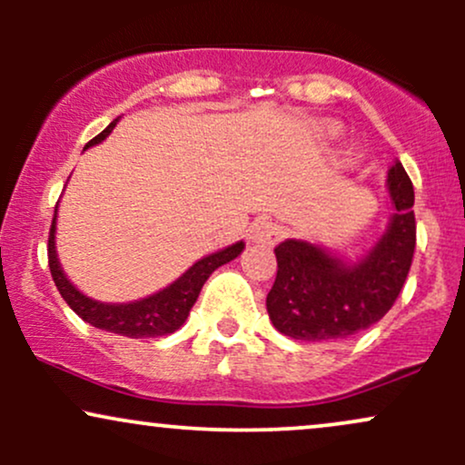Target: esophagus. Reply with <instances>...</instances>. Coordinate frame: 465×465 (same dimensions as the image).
I'll return each mask as SVG.
<instances>
[{"mask_svg":"<svg viewBox=\"0 0 465 465\" xmlns=\"http://www.w3.org/2000/svg\"><path fill=\"white\" fill-rule=\"evenodd\" d=\"M282 238V229L277 223H271L269 218H258L249 227V240L255 244H275Z\"/></svg>","mask_w":465,"mask_h":465,"instance_id":"34e87169","label":"esophagus"}]
</instances>
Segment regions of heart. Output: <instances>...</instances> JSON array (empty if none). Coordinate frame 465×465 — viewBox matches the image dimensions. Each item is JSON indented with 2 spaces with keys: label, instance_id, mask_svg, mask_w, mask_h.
Masks as SVG:
<instances>
[{
  "label": "heart",
  "instance_id": "1",
  "mask_svg": "<svg viewBox=\"0 0 465 465\" xmlns=\"http://www.w3.org/2000/svg\"><path fill=\"white\" fill-rule=\"evenodd\" d=\"M325 135H328V137L334 135V131H332V129H325Z\"/></svg>",
  "mask_w": 465,
  "mask_h": 465
}]
</instances>
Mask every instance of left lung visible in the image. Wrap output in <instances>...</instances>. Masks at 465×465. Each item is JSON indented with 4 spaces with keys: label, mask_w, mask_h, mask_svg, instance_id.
<instances>
[{
    "label": "left lung",
    "mask_w": 465,
    "mask_h": 465,
    "mask_svg": "<svg viewBox=\"0 0 465 465\" xmlns=\"http://www.w3.org/2000/svg\"><path fill=\"white\" fill-rule=\"evenodd\" d=\"M387 188L391 221L356 262L306 240L277 244V277L266 295V311L282 334L297 341L348 339L391 311L415 251L413 183L400 162L389 170Z\"/></svg>",
    "instance_id": "left-lung-1"
}]
</instances>
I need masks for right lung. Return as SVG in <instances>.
Segmentation results:
<instances>
[{
	"label": "right lung",
	"mask_w": 465,
	"mask_h": 465,
	"mask_svg": "<svg viewBox=\"0 0 465 465\" xmlns=\"http://www.w3.org/2000/svg\"><path fill=\"white\" fill-rule=\"evenodd\" d=\"M115 122L117 120L111 122V124L106 126L100 135H95L84 148L95 146V143L103 142L104 137L114 131ZM54 233L56 214L52 218L50 238H47V262H50L52 280H54L63 300L67 302V306L72 308L83 322L92 323L94 328L106 330V332L129 336V339H151V336H165L173 334L174 330H179L181 325L185 323V319H188L194 302L199 300V292L203 284L207 282V277L214 273L218 266L238 258L244 249V242L240 240V242L232 244V247H225L216 251V253L205 255L199 262L192 264L179 280H174L173 284L165 286L163 291L154 292L151 297H143V300L129 303H104L83 295V292L67 280V275L63 273L61 269V262H58Z\"/></svg>",
	"instance_id": "obj_1"
}]
</instances>
